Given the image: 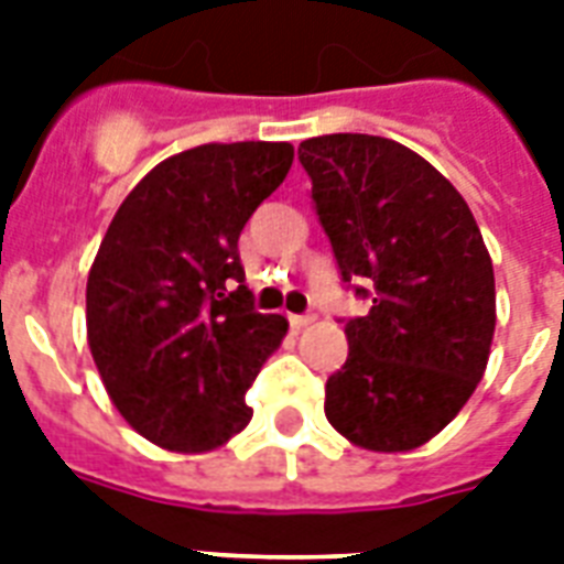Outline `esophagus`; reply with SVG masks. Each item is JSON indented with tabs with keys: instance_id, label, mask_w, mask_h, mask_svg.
I'll return each mask as SVG.
<instances>
[{
	"instance_id": "34e87169",
	"label": "esophagus",
	"mask_w": 564,
	"mask_h": 564,
	"mask_svg": "<svg viewBox=\"0 0 564 564\" xmlns=\"http://www.w3.org/2000/svg\"><path fill=\"white\" fill-rule=\"evenodd\" d=\"M313 322H316V316H295V313L290 316V325L295 327V330H304V327H310Z\"/></svg>"
}]
</instances>
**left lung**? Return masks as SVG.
Wrapping results in <instances>:
<instances>
[{
    "label": "left lung",
    "mask_w": 564,
    "mask_h": 564,
    "mask_svg": "<svg viewBox=\"0 0 564 564\" xmlns=\"http://www.w3.org/2000/svg\"><path fill=\"white\" fill-rule=\"evenodd\" d=\"M299 161L343 281L371 299L345 325L348 360L327 377V421L366 451H415L456 419L489 362V248L454 184L406 145L322 134L301 143Z\"/></svg>",
    "instance_id": "left-lung-1"
}]
</instances>
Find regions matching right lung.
Returning a JSON list of instances; mask_svg holds the SVG:
<instances>
[{"mask_svg":"<svg viewBox=\"0 0 564 564\" xmlns=\"http://www.w3.org/2000/svg\"><path fill=\"white\" fill-rule=\"evenodd\" d=\"M290 143H204L119 204L87 278V345L119 415L175 454L228 445L290 322L251 307L239 234L292 166Z\"/></svg>","mask_w":564,"mask_h":564,"instance_id":"right-lung-1","label":"right lung"}]
</instances>
